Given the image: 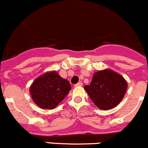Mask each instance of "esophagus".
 <instances>
[{"label": "esophagus", "mask_w": 148, "mask_h": 148, "mask_svg": "<svg viewBox=\"0 0 148 148\" xmlns=\"http://www.w3.org/2000/svg\"><path fill=\"white\" fill-rule=\"evenodd\" d=\"M83 86V84L82 82H79V83H78V84H75V85H74V86L75 87H79V86Z\"/></svg>", "instance_id": "esophagus-1"}]
</instances>
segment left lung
<instances>
[{"label": "left lung", "mask_w": 148, "mask_h": 148, "mask_svg": "<svg viewBox=\"0 0 148 148\" xmlns=\"http://www.w3.org/2000/svg\"><path fill=\"white\" fill-rule=\"evenodd\" d=\"M127 82L121 74L110 69L94 73L90 85L84 89L93 103L100 110H111L124 98Z\"/></svg>", "instance_id": "obj_1"}]
</instances>
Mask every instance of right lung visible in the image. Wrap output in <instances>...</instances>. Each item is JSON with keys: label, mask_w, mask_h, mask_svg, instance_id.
Returning <instances> with one entry per match:
<instances>
[{"label": "right lung", "mask_w": 148, "mask_h": 148, "mask_svg": "<svg viewBox=\"0 0 148 148\" xmlns=\"http://www.w3.org/2000/svg\"><path fill=\"white\" fill-rule=\"evenodd\" d=\"M69 82L56 71H47L34 81L29 88L34 103L41 109L53 110L69 93Z\"/></svg>", "instance_id": "right-lung-1"}]
</instances>
